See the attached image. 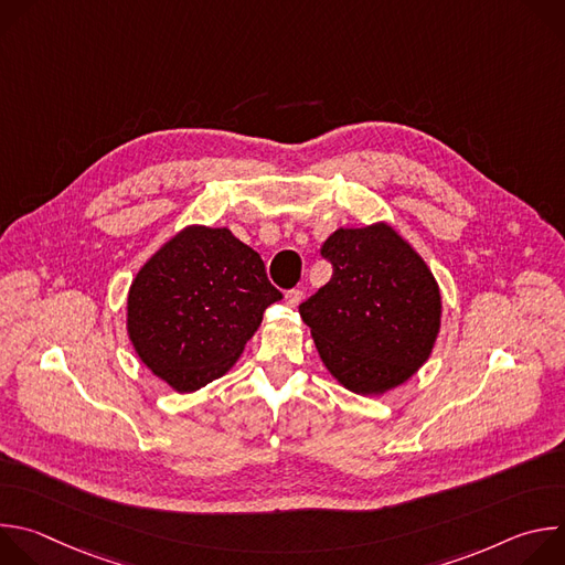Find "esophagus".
<instances>
[{
  "label": "esophagus",
  "instance_id": "esophagus-1",
  "mask_svg": "<svg viewBox=\"0 0 565 565\" xmlns=\"http://www.w3.org/2000/svg\"><path fill=\"white\" fill-rule=\"evenodd\" d=\"M301 299H303V290H299V288H292V290L286 292V303L292 306V308H295Z\"/></svg>",
  "mask_w": 565,
  "mask_h": 565
}]
</instances>
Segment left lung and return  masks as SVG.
<instances>
[{
    "label": "left lung",
    "mask_w": 565,
    "mask_h": 565,
    "mask_svg": "<svg viewBox=\"0 0 565 565\" xmlns=\"http://www.w3.org/2000/svg\"><path fill=\"white\" fill-rule=\"evenodd\" d=\"M319 255L333 277L299 303L327 369L353 393L409 380L440 329V292L427 264L393 227L333 232Z\"/></svg>",
    "instance_id": "left-lung-1"
}]
</instances>
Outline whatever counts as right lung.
I'll list each match as a JSON object with an SVG mask.
<instances>
[{
  "instance_id": "obj_1",
  "label": "right lung",
  "mask_w": 565,
  "mask_h": 565,
  "mask_svg": "<svg viewBox=\"0 0 565 565\" xmlns=\"http://www.w3.org/2000/svg\"><path fill=\"white\" fill-rule=\"evenodd\" d=\"M281 292L227 227H185L136 275L127 331L140 360L177 391L221 377Z\"/></svg>"
}]
</instances>
